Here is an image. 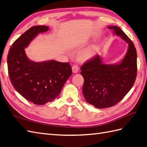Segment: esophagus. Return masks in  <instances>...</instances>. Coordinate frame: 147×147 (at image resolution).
<instances>
[{"mask_svg": "<svg viewBox=\"0 0 147 147\" xmlns=\"http://www.w3.org/2000/svg\"><path fill=\"white\" fill-rule=\"evenodd\" d=\"M72 70L74 73H77L78 72V71H79V67H78V66L76 65V64H74L72 67Z\"/></svg>", "mask_w": 147, "mask_h": 147, "instance_id": "esophagus-1", "label": "esophagus"}]
</instances>
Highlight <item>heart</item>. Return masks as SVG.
<instances>
[{
  "label": "heart",
  "instance_id": "heart-1",
  "mask_svg": "<svg viewBox=\"0 0 147 147\" xmlns=\"http://www.w3.org/2000/svg\"><path fill=\"white\" fill-rule=\"evenodd\" d=\"M96 53V47L94 46H90L82 51L79 55V59L81 61H86L93 58Z\"/></svg>",
  "mask_w": 147,
  "mask_h": 147
}]
</instances>
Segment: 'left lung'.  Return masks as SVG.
Returning <instances> with one entry per match:
<instances>
[{
    "label": "left lung",
    "mask_w": 147,
    "mask_h": 147,
    "mask_svg": "<svg viewBox=\"0 0 147 147\" xmlns=\"http://www.w3.org/2000/svg\"><path fill=\"white\" fill-rule=\"evenodd\" d=\"M108 28L120 36L128 44V48L118 64H103L100 56L96 55L81 66L83 96L88 103L98 108L119 103L134 86L137 74V54L134 42L119 27Z\"/></svg>",
    "instance_id": "1"
}]
</instances>
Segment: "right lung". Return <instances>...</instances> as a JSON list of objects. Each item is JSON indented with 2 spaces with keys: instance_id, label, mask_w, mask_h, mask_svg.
<instances>
[{
  "instance_id": "right-lung-1",
  "label": "right lung",
  "mask_w": 147,
  "mask_h": 147,
  "mask_svg": "<svg viewBox=\"0 0 147 147\" xmlns=\"http://www.w3.org/2000/svg\"><path fill=\"white\" fill-rule=\"evenodd\" d=\"M48 26L30 27L10 47L7 67L10 80L15 90L27 101L42 105L57 97L64 83L72 74L69 63L51 60L36 63L27 57L24 48Z\"/></svg>"
}]
</instances>
